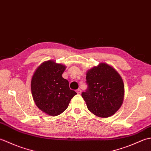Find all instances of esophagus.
<instances>
[{"label":"esophagus","instance_id":"34e87169","mask_svg":"<svg viewBox=\"0 0 151 151\" xmlns=\"http://www.w3.org/2000/svg\"><path fill=\"white\" fill-rule=\"evenodd\" d=\"M76 93H77L78 94H81V93H82L81 89H76Z\"/></svg>","mask_w":151,"mask_h":151}]
</instances>
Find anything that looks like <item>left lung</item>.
Listing matches in <instances>:
<instances>
[{
  "mask_svg": "<svg viewBox=\"0 0 151 151\" xmlns=\"http://www.w3.org/2000/svg\"><path fill=\"white\" fill-rule=\"evenodd\" d=\"M88 89L82 93L88 110L96 116L106 118L113 115L123 102V79L114 68L100 63L86 73Z\"/></svg>",
  "mask_w": 151,
  "mask_h": 151,
  "instance_id": "left-lung-1",
  "label": "left lung"
}]
</instances>
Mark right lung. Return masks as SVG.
<instances>
[{
	"label": "right lung",
	"mask_w": 151,
	"mask_h": 151,
	"mask_svg": "<svg viewBox=\"0 0 151 151\" xmlns=\"http://www.w3.org/2000/svg\"><path fill=\"white\" fill-rule=\"evenodd\" d=\"M65 66L53 60L42 63L34 72L31 91L37 106L50 116L65 111L76 93L69 88V82L62 77Z\"/></svg>",
	"instance_id": "right-lung-1"
}]
</instances>
